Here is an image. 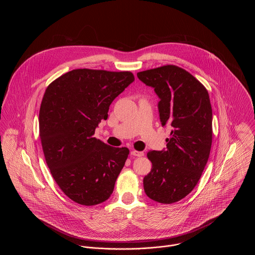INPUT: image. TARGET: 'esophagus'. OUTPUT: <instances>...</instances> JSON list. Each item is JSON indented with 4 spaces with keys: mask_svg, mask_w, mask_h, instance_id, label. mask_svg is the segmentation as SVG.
<instances>
[{
    "mask_svg": "<svg viewBox=\"0 0 255 255\" xmlns=\"http://www.w3.org/2000/svg\"><path fill=\"white\" fill-rule=\"evenodd\" d=\"M130 154H131L132 156H136V157H142V156L144 155L143 152H141V151H136V150H132V151L130 152Z\"/></svg>",
    "mask_w": 255,
    "mask_h": 255,
    "instance_id": "obj_1",
    "label": "esophagus"
}]
</instances>
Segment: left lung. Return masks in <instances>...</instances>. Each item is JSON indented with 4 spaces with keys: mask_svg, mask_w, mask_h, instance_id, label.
<instances>
[{
    "mask_svg": "<svg viewBox=\"0 0 255 255\" xmlns=\"http://www.w3.org/2000/svg\"><path fill=\"white\" fill-rule=\"evenodd\" d=\"M154 88L163 126L172 127L167 148L150 151V173L143 179L146 195L171 204L192 191L208 161L212 144V108L205 86L180 67L167 65L137 73Z\"/></svg>",
    "mask_w": 255,
    "mask_h": 255,
    "instance_id": "8db88e82",
    "label": "left lung"
}]
</instances>
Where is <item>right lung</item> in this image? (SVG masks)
<instances>
[{"label":"right lung","mask_w":255,"mask_h":255,"mask_svg":"<svg viewBox=\"0 0 255 255\" xmlns=\"http://www.w3.org/2000/svg\"><path fill=\"white\" fill-rule=\"evenodd\" d=\"M133 80L130 72L77 69L46 88L39 111L45 160L62 191L80 205L106 201L128 159V148L93 135L111 103Z\"/></svg>","instance_id":"1"}]
</instances>
